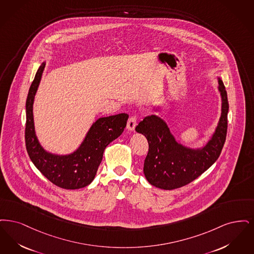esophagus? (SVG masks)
<instances>
[{"label": "esophagus", "instance_id": "1", "mask_svg": "<svg viewBox=\"0 0 254 254\" xmlns=\"http://www.w3.org/2000/svg\"><path fill=\"white\" fill-rule=\"evenodd\" d=\"M136 125V119L134 117H131L127 122V129L129 131H133Z\"/></svg>", "mask_w": 254, "mask_h": 254}]
</instances>
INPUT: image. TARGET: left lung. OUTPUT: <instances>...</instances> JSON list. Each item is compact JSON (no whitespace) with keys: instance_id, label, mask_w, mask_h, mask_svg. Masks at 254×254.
<instances>
[{"instance_id":"1","label":"left lung","mask_w":254,"mask_h":254,"mask_svg":"<svg viewBox=\"0 0 254 254\" xmlns=\"http://www.w3.org/2000/svg\"><path fill=\"white\" fill-rule=\"evenodd\" d=\"M221 116L208 142L191 148L181 143L171 132L167 123L156 115L147 116L135 131L146 136L149 152L144 161V176L156 188L174 190L183 187L207 171L219 157L226 140L229 102L226 88L219 77Z\"/></svg>"}]
</instances>
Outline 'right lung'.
<instances>
[{
    "label": "right lung",
    "mask_w": 254,
    "mask_h": 254,
    "mask_svg": "<svg viewBox=\"0 0 254 254\" xmlns=\"http://www.w3.org/2000/svg\"><path fill=\"white\" fill-rule=\"evenodd\" d=\"M45 62L39 67L26 99L25 145L36 168L58 187L77 190L86 187L94 180L105 148L118 138L128 121V114L99 118L93 122L77 150L67 155H57L41 145L34 124L33 104L43 77Z\"/></svg>",
    "instance_id": "right-lung-1"
}]
</instances>
